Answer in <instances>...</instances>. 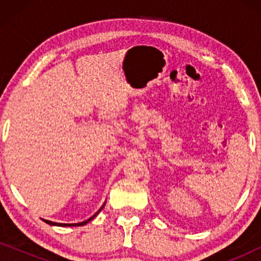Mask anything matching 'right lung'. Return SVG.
Returning a JSON list of instances; mask_svg holds the SVG:
<instances>
[{
  "label": "right lung",
  "instance_id": "right-lung-1",
  "mask_svg": "<svg viewBox=\"0 0 261 261\" xmlns=\"http://www.w3.org/2000/svg\"><path fill=\"white\" fill-rule=\"evenodd\" d=\"M105 205H102V208ZM102 208H99V210L97 213L95 214V215H92L90 219H88V220H85V221H83V222H80V223H58V222H52V221H48V220H44L46 223H48V224H52V226H60V227H76V226H84V224H87L88 222H90V221L94 219V217L97 215V214L101 212L102 210Z\"/></svg>",
  "mask_w": 261,
  "mask_h": 261
}]
</instances>
